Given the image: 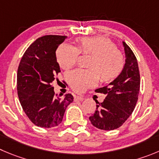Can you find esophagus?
Here are the masks:
<instances>
[{
    "instance_id": "34e87169",
    "label": "esophagus",
    "mask_w": 159,
    "mask_h": 159,
    "mask_svg": "<svg viewBox=\"0 0 159 159\" xmlns=\"http://www.w3.org/2000/svg\"><path fill=\"white\" fill-rule=\"evenodd\" d=\"M84 100V98L83 96H75V101L78 102V101H82V100Z\"/></svg>"
}]
</instances>
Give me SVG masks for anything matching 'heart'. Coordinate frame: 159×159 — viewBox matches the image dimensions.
<instances>
[{"instance_id": "heart-1", "label": "heart", "mask_w": 159, "mask_h": 159, "mask_svg": "<svg viewBox=\"0 0 159 159\" xmlns=\"http://www.w3.org/2000/svg\"><path fill=\"white\" fill-rule=\"evenodd\" d=\"M80 52L93 56L89 63V70L78 69L67 75V81L73 90L82 93L95 86L99 79L111 81L121 74L124 58L115 43L102 36L84 37L79 40V48L63 43L56 50V59L60 67L69 70L78 62Z\"/></svg>"}]
</instances>
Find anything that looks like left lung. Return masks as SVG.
I'll return each mask as SVG.
<instances>
[{
	"label": "left lung",
	"mask_w": 159,
	"mask_h": 159,
	"mask_svg": "<svg viewBox=\"0 0 159 159\" xmlns=\"http://www.w3.org/2000/svg\"><path fill=\"white\" fill-rule=\"evenodd\" d=\"M125 63L119 75L107 86L97 89L96 93L106 94L102 103L96 100V110L89 117L93 126L103 130L119 128L133 113L138 100L140 78L137 59L131 48L122 42Z\"/></svg>",
	"instance_id": "left-lung-1"
}]
</instances>
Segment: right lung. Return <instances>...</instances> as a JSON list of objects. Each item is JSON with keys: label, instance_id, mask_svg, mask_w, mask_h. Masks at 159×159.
Segmentation results:
<instances>
[{"label": "right lung", "instance_id": "right-lung-1", "mask_svg": "<svg viewBox=\"0 0 159 159\" xmlns=\"http://www.w3.org/2000/svg\"><path fill=\"white\" fill-rule=\"evenodd\" d=\"M66 36L45 35L30 45L17 71L18 96L25 114L35 125L52 128L62 122L71 94H55L52 83L60 72L56 51Z\"/></svg>", "mask_w": 159, "mask_h": 159}]
</instances>
